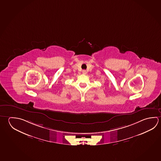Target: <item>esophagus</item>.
<instances>
[{
	"instance_id": "1",
	"label": "esophagus",
	"mask_w": 161,
	"mask_h": 161,
	"mask_svg": "<svg viewBox=\"0 0 161 161\" xmlns=\"http://www.w3.org/2000/svg\"><path fill=\"white\" fill-rule=\"evenodd\" d=\"M82 74L85 75V74H86V73H87V71H86V70H85L84 69V70H82Z\"/></svg>"
}]
</instances>
